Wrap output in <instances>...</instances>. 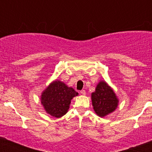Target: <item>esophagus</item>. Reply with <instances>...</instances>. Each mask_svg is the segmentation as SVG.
Segmentation results:
<instances>
[{
    "label": "esophagus",
    "instance_id": "1",
    "mask_svg": "<svg viewBox=\"0 0 152 152\" xmlns=\"http://www.w3.org/2000/svg\"><path fill=\"white\" fill-rule=\"evenodd\" d=\"M80 94H81L82 95H85L86 94L85 90H82V91H80Z\"/></svg>",
    "mask_w": 152,
    "mask_h": 152
}]
</instances>
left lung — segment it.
<instances>
[{
	"instance_id": "obj_1",
	"label": "left lung",
	"mask_w": 152,
	"mask_h": 152,
	"mask_svg": "<svg viewBox=\"0 0 152 152\" xmlns=\"http://www.w3.org/2000/svg\"><path fill=\"white\" fill-rule=\"evenodd\" d=\"M91 100L95 113L100 117L113 112L119 103L113 90L103 80L96 85V90L91 94Z\"/></svg>"
}]
</instances>
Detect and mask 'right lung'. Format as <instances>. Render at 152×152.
I'll list each match as a JSON object with an SVG mask.
<instances>
[{"mask_svg":"<svg viewBox=\"0 0 152 152\" xmlns=\"http://www.w3.org/2000/svg\"><path fill=\"white\" fill-rule=\"evenodd\" d=\"M77 95L78 93L73 88L56 80L42 93L41 103L47 113L54 117L60 118L66 114L71 100Z\"/></svg>","mask_w":152,"mask_h":152,"instance_id":"add662e5","label":"right lung"}]
</instances>
